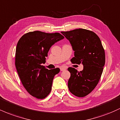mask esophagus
Wrapping results in <instances>:
<instances>
[{"mask_svg":"<svg viewBox=\"0 0 120 120\" xmlns=\"http://www.w3.org/2000/svg\"><path fill=\"white\" fill-rule=\"evenodd\" d=\"M66 69H67V68H66L65 67H60V71H65Z\"/></svg>","mask_w":120,"mask_h":120,"instance_id":"obj_1","label":"esophagus"}]
</instances>
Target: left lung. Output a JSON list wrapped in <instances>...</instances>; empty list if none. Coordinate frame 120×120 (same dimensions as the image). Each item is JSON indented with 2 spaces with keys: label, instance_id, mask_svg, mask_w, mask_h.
<instances>
[{
  "label": "left lung",
  "instance_id": "1",
  "mask_svg": "<svg viewBox=\"0 0 120 120\" xmlns=\"http://www.w3.org/2000/svg\"><path fill=\"white\" fill-rule=\"evenodd\" d=\"M61 33L69 40L74 51L71 63L83 65L80 71L71 67L68 69L71 73L69 90L74 95L84 97L95 89L100 80L105 64L104 49L99 37L90 30L77 29Z\"/></svg>",
  "mask_w": 120,
  "mask_h": 120
}]
</instances>
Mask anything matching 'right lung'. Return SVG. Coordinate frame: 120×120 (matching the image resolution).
I'll return each instance as SVG.
<instances>
[{"label": "right lung", "instance_id": "1", "mask_svg": "<svg viewBox=\"0 0 120 120\" xmlns=\"http://www.w3.org/2000/svg\"><path fill=\"white\" fill-rule=\"evenodd\" d=\"M64 38L59 33L34 31L24 34L17 43L15 65L18 74L27 91L37 99L45 98L50 93L54 76L60 71L59 68L49 70L42 64L51 47Z\"/></svg>", "mask_w": 120, "mask_h": 120}]
</instances>
